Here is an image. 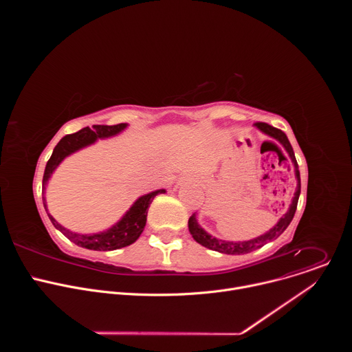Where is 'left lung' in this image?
I'll return each mask as SVG.
<instances>
[{
    "label": "left lung",
    "instance_id": "8db88e82",
    "mask_svg": "<svg viewBox=\"0 0 352 352\" xmlns=\"http://www.w3.org/2000/svg\"><path fill=\"white\" fill-rule=\"evenodd\" d=\"M256 128H259L263 133L269 135L270 138L278 140L283 147L287 150V153L291 159V162L294 163V167H295V178H296V190L294 193V197H292V202L289 205V209L288 212L278 220V223L270 230L267 231L266 234L258 236V238H254L250 241H243V242H230V241H221V239H217L214 236H212L210 234H208L202 227H200L196 221V214L193 213L189 220H188V227H189V232L192 234L193 239L204 245L205 248H209L212 250H217V252H221V254H227V255H243V254H249L252 252V250L255 249H259L262 248L263 245H266L267 242L278 238L284 231L285 228L289 226V223L292 221L294 219V214H295V210H296V205H298V199H299V193H300V177H299V170H298V163H296V159H295V155H294V150H292V146L287 138V135L281 131V129H277L269 124H265V122H256L255 124Z\"/></svg>",
    "mask_w": 352,
    "mask_h": 352
}]
</instances>
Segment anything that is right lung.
Wrapping results in <instances>:
<instances>
[{"mask_svg": "<svg viewBox=\"0 0 352 352\" xmlns=\"http://www.w3.org/2000/svg\"><path fill=\"white\" fill-rule=\"evenodd\" d=\"M124 128H126V124H118V125H93V128H83L75 133L64 136L57 146L53 150V155L47 162L44 175H43V185L45 189L48 178L52 177L53 171L60 166V163L69 155L75 153L76 150L86 147L91 143H94L97 139H104L117 135L121 132ZM164 189H159L155 192H150L147 195L140 196L136 202L131 206V209L125 213V216L111 228L103 232H97V234H75L71 232L69 230L64 228L61 224L56 221V219L48 213L47 205H45V197H43V205L44 209L54 224L57 230H60L69 241L75 242L76 245L86 248V249H93V250H114L120 249L124 246H128L133 243L142 234L144 226H146V217H147V210L150 204L153 202V199L159 193H164Z\"/></svg>", "mask_w": 352, "mask_h": 352, "instance_id": "right-lung-1", "label": "right lung"}]
</instances>
